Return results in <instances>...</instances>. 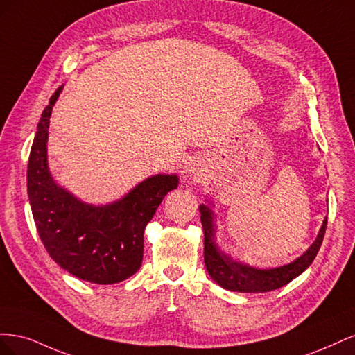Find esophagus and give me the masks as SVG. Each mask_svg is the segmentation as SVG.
Returning a JSON list of instances; mask_svg holds the SVG:
<instances>
[{
    "label": "esophagus",
    "mask_w": 355,
    "mask_h": 355,
    "mask_svg": "<svg viewBox=\"0 0 355 355\" xmlns=\"http://www.w3.org/2000/svg\"><path fill=\"white\" fill-rule=\"evenodd\" d=\"M200 167H201V161L200 158L197 157H189L184 166H182V173H184V176H192V175H197L200 171Z\"/></svg>",
    "instance_id": "34e87169"
}]
</instances>
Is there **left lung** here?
<instances>
[{
  "instance_id": "left-lung-1",
  "label": "left lung",
  "mask_w": 355,
  "mask_h": 355,
  "mask_svg": "<svg viewBox=\"0 0 355 355\" xmlns=\"http://www.w3.org/2000/svg\"><path fill=\"white\" fill-rule=\"evenodd\" d=\"M200 213L204 230V263H206L207 272L220 287L241 293L271 292V290L286 286L302 274L315 259L327 227V219H324L315 241L293 262L278 268H270V270H261V268L234 261L230 254L222 252L214 240V227H216L214 213L204 204L200 206Z\"/></svg>"
}]
</instances>
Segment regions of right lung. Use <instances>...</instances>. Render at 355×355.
<instances>
[{"label": "right lung", "mask_w": 355, "mask_h": 355, "mask_svg": "<svg viewBox=\"0 0 355 355\" xmlns=\"http://www.w3.org/2000/svg\"><path fill=\"white\" fill-rule=\"evenodd\" d=\"M63 85L42 111L28 163V197L40 239L60 268L80 280L114 284L132 277L142 265L144 231L176 175H155L123 198L93 206L59 187L47 163L51 110Z\"/></svg>", "instance_id": "right-lung-1"}]
</instances>
